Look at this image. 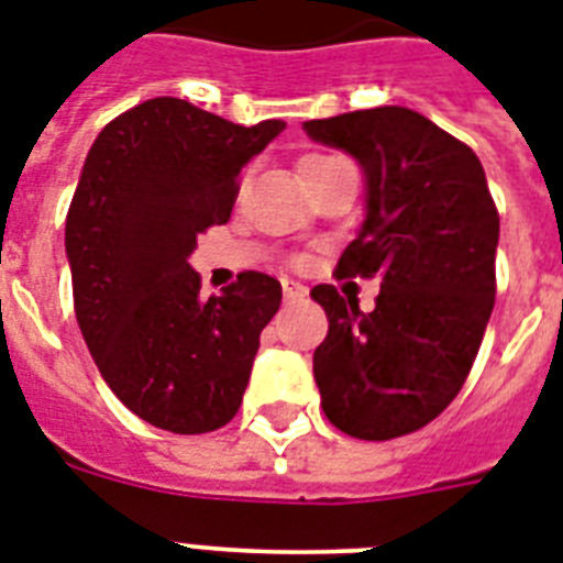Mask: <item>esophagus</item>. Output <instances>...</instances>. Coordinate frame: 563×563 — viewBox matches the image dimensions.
Listing matches in <instances>:
<instances>
[{
	"label": "esophagus",
	"instance_id": "esophagus-1",
	"mask_svg": "<svg viewBox=\"0 0 563 563\" xmlns=\"http://www.w3.org/2000/svg\"><path fill=\"white\" fill-rule=\"evenodd\" d=\"M283 298L286 300H303L307 298V286L295 280H283Z\"/></svg>",
	"mask_w": 563,
	"mask_h": 563
}]
</instances>
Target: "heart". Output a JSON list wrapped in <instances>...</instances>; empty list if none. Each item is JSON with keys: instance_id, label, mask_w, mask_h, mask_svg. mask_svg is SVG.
Segmentation results:
<instances>
[{"instance_id": "obj_1", "label": "heart", "mask_w": 563, "mask_h": 563, "mask_svg": "<svg viewBox=\"0 0 563 563\" xmlns=\"http://www.w3.org/2000/svg\"><path fill=\"white\" fill-rule=\"evenodd\" d=\"M303 161H324V154H312V157H303Z\"/></svg>"}]
</instances>
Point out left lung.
Returning a JSON list of instances; mask_svg holds the SVG:
<instances>
[{
	"mask_svg": "<svg viewBox=\"0 0 563 563\" xmlns=\"http://www.w3.org/2000/svg\"><path fill=\"white\" fill-rule=\"evenodd\" d=\"M365 178V219L335 274L376 277L374 312L335 286L309 291L330 321L312 374L327 420L362 441L427 427L479 353L497 295L499 216L479 157L409 108L303 122Z\"/></svg>",
	"mask_w": 563,
	"mask_h": 563,
	"instance_id": "8db88e82",
	"label": "left lung"
}]
</instances>
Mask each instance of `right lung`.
I'll return each instance as SVG.
<instances>
[{"label": "right lung", "instance_id": "obj_1", "mask_svg": "<svg viewBox=\"0 0 563 563\" xmlns=\"http://www.w3.org/2000/svg\"><path fill=\"white\" fill-rule=\"evenodd\" d=\"M283 128L161 96L101 128L84 161L66 216L75 318L110 391L152 427L201 435L239 411L280 283L245 272L203 300L187 260Z\"/></svg>", "mask_w": 563, "mask_h": 563}]
</instances>
